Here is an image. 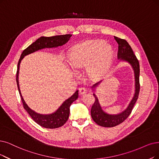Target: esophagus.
Wrapping results in <instances>:
<instances>
[{"label":"esophagus","instance_id":"1","mask_svg":"<svg viewBox=\"0 0 159 159\" xmlns=\"http://www.w3.org/2000/svg\"><path fill=\"white\" fill-rule=\"evenodd\" d=\"M79 93L81 95H83L86 93V89L85 88H80L79 89Z\"/></svg>","mask_w":159,"mask_h":159}]
</instances>
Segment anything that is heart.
<instances>
[{"label":"heart","mask_w":159,"mask_h":159,"mask_svg":"<svg viewBox=\"0 0 159 159\" xmlns=\"http://www.w3.org/2000/svg\"><path fill=\"white\" fill-rule=\"evenodd\" d=\"M113 50L103 40H89L76 44L68 53V62L74 69L85 68L87 76L96 79L104 75L111 66Z\"/></svg>","instance_id":"heart-1"}]
</instances>
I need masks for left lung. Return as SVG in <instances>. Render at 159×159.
I'll return each mask as SVG.
<instances>
[{
	"instance_id": "1",
	"label": "left lung",
	"mask_w": 159,
	"mask_h": 159,
	"mask_svg": "<svg viewBox=\"0 0 159 159\" xmlns=\"http://www.w3.org/2000/svg\"><path fill=\"white\" fill-rule=\"evenodd\" d=\"M114 39L117 42L119 46L117 53V59L119 61L129 63L131 66L133 71H134V93L129 105L123 111L117 114H110L103 110L102 107L100 104L97 94H95L97 92V88L102 82V80L95 84L91 87L92 91L94 92L93 96L95 98V102L91 110V117L97 125L104 126V127H113V126H116L123 123L130 114L133 107H134L138 98L139 92V65L138 60L127 42L125 40L119 39L116 36H114Z\"/></svg>"
}]
</instances>
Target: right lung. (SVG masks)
Masks as SVG:
<instances>
[{
  "instance_id": "right-lung-1",
  "label": "right lung",
  "mask_w": 159,
  "mask_h": 159,
  "mask_svg": "<svg viewBox=\"0 0 159 159\" xmlns=\"http://www.w3.org/2000/svg\"><path fill=\"white\" fill-rule=\"evenodd\" d=\"M71 36L72 34L58 35L51 37L41 36L23 51L17 64L16 81L24 108L37 124L46 129L59 128L67 121L70 115V107L78 98V90L76 91L70 97H69L63 102L62 104L58 107V109L56 110L54 112L49 114H42L38 113L30 108L22 96L20 84H19V74H20V64L22 59L25 56L43 49L55 48L62 46L70 40Z\"/></svg>"
}]
</instances>
